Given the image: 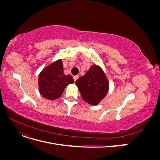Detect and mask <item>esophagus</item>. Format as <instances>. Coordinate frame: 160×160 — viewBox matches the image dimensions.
Masks as SVG:
<instances>
[{
    "mask_svg": "<svg viewBox=\"0 0 160 160\" xmlns=\"http://www.w3.org/2000/svg\"><path fill=\"white\" fill-rule=\"evenodd\" d=\"M78 78H79V76H78V75H76V76H74V77H73V79H74L75 81H76Z\"/></svg>",
    "mask_w": 160,
    "mask_h": 160,
    "instance_id": "34e87169",
    "label": "esophagus"
}]
</instances>
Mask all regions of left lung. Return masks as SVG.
Segmentation results:
<instances>
[{
	"mask_svg": "<svg viewBox=\"0 0 160 160\" xmlns=\"http://www.w3.org/2000/svg\"><path fill=\"white\" fill-rule=\"evenodd\" d=\"M75 84L82 98L88 103L96 105L107 95L109 82L100 67L93 65L84 76L77 79Z\"/></svg>",
	"mask_w": 160,
	"mask_h": 160,
	"instance_id": "1",
	"label": "left lung"
}]
</instances>
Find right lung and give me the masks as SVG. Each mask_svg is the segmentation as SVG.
<instances>
[{
    "instance_id": "1",
    "label": "right lung",
    "mask_w": 160,
    "mask_h": 160,
    "mask_svg": "<svg viewBox=\"0 0 160 160\" xmlns=\"http://www.w3.org/2000/svg\"><path fill=\"white\" fill-rule=\"evenodd\" d=\"M38 88L43 98L50 100L59 98L67 86L74 83L72 77L63 72L61 60L47 66L38 76Z\"/></svg>"
}]
</instances>
